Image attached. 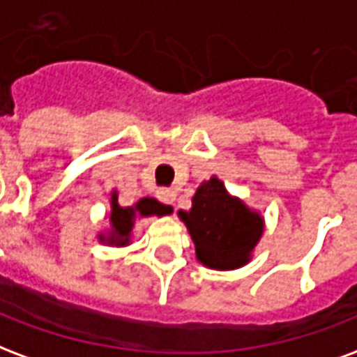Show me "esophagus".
Masks as SVG:
<instances>
[{
	"mask_svg": "<svg viewBox=\"0 0 357 357\" xmlns=\"http://www.w3.org/2000/svg\"><path fill=\"white\" fill-rule=\"evenodd\" d=\"M155 196H158V199H160V202H163V204H167V205L175 204V192H173V190L161 188V190H158V194H155Z\"/></svg>",
	"mask_w": 357,
	"mask_h": 357,
	"instance_id": "esophagus-1",
	"label": "esophagus"
}]
</instances>
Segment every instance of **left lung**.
I'll use <instances>...</instances> for the list:
<instances>
[{"instance_id":"8db88e82","label":"left lung","mask_w":357,"mask_h":357,"mask_svg":"<svg viewBox=\"0 0 357 357\" xmlns=\"http://www.w3.org/2000/svg\"><path fill=\"white\" fill-rule=\"evenodd\" d=\"M196 247V259L211 270H236L251 262L264 234V217L226 190L217 175L197 186L188 211H178Z\"/></svg>"}]
</instances>
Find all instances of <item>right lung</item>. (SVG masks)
I'll use <instances>...</instances> for the list:
<instances>
[{
    "label": "right lung",
    "instance_id": "1",
    "mask_svg": "<svg viewBox=\"0 0 357 357\" xmlns=\"http://www.w3.org/2000/svg\"><path fill=\"white\" fill-rule=\"evenodd\" d=\"M171 205L160 204L155 197H140L131 207H123L118 202V190L110 192V211H108V226L96 234L98 243L112 247H127L132 243V230L140 218L165 217L171 215Z\"/></svg>",
    "mask_w": 357,
    "mask_h": 357
}]
</instances>
